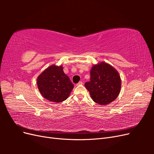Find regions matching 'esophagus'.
Segmentation results:
<instances>
[{"mask_svg":"<svg viewBox=\"0 0 154 154\" xmlns=\"http://www.w3.org/2000/svg\"><path fill=\"white\" fill-rule=\"evenodd\" d=\"M83 84V82H79L77 84H76V85L77 86H78V85H82Z\"/></svg>","mask_w":154,"mask_h":154,"instance_id":"34e87169","label":"esophagus"}]
</instances>
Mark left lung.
Listing matches in <instances>:
<instances>
[{"instance_id": "obj_1", "label": "left lung", "mask_w": 154, "mask_h": 154, "mask_svg": "<svg viewBox=\"0 0 154 154\" xmlns=\"http://www.w3.org/2000/svg\"><path fill=\"white\" fill-rule=\"evenodd\" d=\"M121 85L118 71L109 64L102 62L92 67L91 80L85 83V87L93 101L100 105H106L117 98Z\"/></svg>"}]
</instances>
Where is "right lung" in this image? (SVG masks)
Instances as JSON below:
<instances>
[{
  "label": "right lung",
  "instance_id": "1",
  "mask_svg": "<svg viewBox=\"0 0 154 154\" xmlns=\"http://www.w3.org/2000/svg\"><path fill=\"white\" fill-rule=\"evenodd\" d=\"M40 92L46 100L60 103L66 100L74 87L69 78L63 72L62 66L53 65L37 78Z\"/></svg>",
  "mask_w": 154,
  "mask_h": 154
}]
</instances>
